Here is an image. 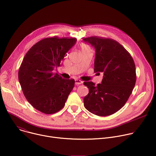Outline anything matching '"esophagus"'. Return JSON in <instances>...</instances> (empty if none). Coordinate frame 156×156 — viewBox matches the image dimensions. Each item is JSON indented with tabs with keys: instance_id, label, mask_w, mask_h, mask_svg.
Here are the masks:
<instances>
[{
	"instance_id": "1",
	"label": "esophagus",
	"mask_w": 156,
	"mask_h": 156,
	"mask_svg": "<svg viewBox=\"0 0 156 156\" xmlns=\"http://www.w3.org/2000/svg\"><path fill=\"white\" fill-rule=\"evenodd\" d=\"M83 82L82 81L80 80H78V79L75 80V84H76V85L81 84H83Z\"/></svg>"
}]
</instances>
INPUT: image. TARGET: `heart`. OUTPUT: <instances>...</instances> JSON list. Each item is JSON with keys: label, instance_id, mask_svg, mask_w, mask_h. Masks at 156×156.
<instances>
[{"label": "heart", "instance_id": "1", "mask_svg": "<svg viewBox=\"0 0 156 156\" xmlns=\"http://www.w3.org/2000/svg\"><path fill=\"white\" fill-rule=\"evenodd\" d=\"M81 51L82 50H87V49H90V48H89V46L87 45H86V44H81Z\"/></svg>", "mask_w": 156, "mask_h": 156}]
</instances>
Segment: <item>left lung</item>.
Segmentation results:
<instances>
[{
	"label": "left lung",
	"instance_id": "obj_1",
	"mask_svg": "<svg viewBox=\"0 0 156 156\" xmlns=\"http://www.w3.org/2000/svg\"><path fill=\"white\" fill-rule=\"evenodd\" d=\"M83 41L95 49L94 72L104 73L101 83L84 82L89 93L84 98L85 108L98 116L110 115L126 102L135 87V64L130 54L117 41L89 37Z\"/></svg>",
	"mask_w": 156,
	"mask_h": 156
}]
</instances>
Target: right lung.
I'll return each mask as SVG.
<instances>
[{
    "label": "right lung",
    "mask_w": 156,
    "mask_h": 156,
    "mask_svg": "<svg viewBox=\"0 0 156 156\" xmlns=\"http://www.w3.org/2000/svg\"><path fill=\"white\" fill-rule=\"evenodd\" d=\"M75 37L44 38L26 54L18 71L22 91L31 105L46 114L57 112L65 105L75 80L63 79L53 72L76 42Z\"/></svg>",
    "instance_id": "obj_1"
}]
</instances>
